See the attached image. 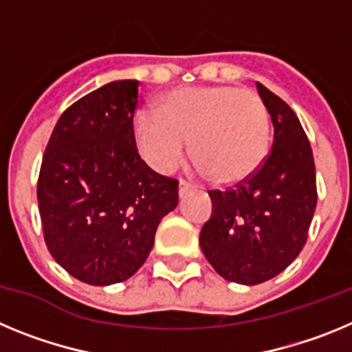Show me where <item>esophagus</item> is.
<instances>
[{
    "label": "esophagus",
    "mask_w": 352,
    "mask_h": 352,
    "mask_svg": "<svg viewBox=\"0 0 352 352\" xmlns=\"http://www.w3.org/2000/svg\"><path fill=\"white\" fill-rule=\"evenodd\" d=\"M192 190V185L190 183H186L185 179H179V185H178V194L179 197H183L185 194H188V192Z\"/></svg>",
    "instance_id": "esophagus-1"
}]
</instances>
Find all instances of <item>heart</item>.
I'll return each instance as SVG.
<instances>
[{"instance_id": "b5f03b06", "label": "heart", "mask_w": 352, "mask_h": 352, "mask_svg": "<svg viewBox=\"0 0 352 352\" xmlns=\"http://www.w3.org/2000/svg\"><path fill=\"white\" fill-rule=\"evenodd\" d=\"M270 113L256 91L227 84L186 86L160 100L158 113L139 111L133 138L149 166L169 173L186 153L217 183H239L256 174L270 149Z\"/></svg>"}]
</instances>
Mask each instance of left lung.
Segmentation results:
<instances>
[{
  "label": "left lung",
  "instance_id": "obj_1",
  "mask_svg": "<svg viewBox=\"0 0 352 352\" xmlns=\"http://www.w3.org/2000/svg\"><path fill=\"white\" fill-rule=\"evenodd\" d=\"M257 91L275 129L272 151L234 188L210 190L213 213L199 236L214 272L245 285L270 280L300 256L317 204L316 164L300 120L261 82Z\"/></svg>",
  "mask_w": 352,
  "mask_h": 352
}]
</instances>
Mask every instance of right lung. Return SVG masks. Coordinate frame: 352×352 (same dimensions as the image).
Listing matches in <instances>:
<instances>
[{
	"mask_svg": "<svg viewBox=\"0 0 352 352\" xmlns=\"http://www.w3.org/2000/svg\"><path fill=\"white\" fill-rule=\"evenodd\" d=\"M139 80H114L60 116L36 185L43 239L77 280L125 282L144 264L160 220L178 206V179L138 153Z\"/></svg>",
	"mask_w": 352,
	"mask_h": 352,
	"instance_id": "obj_1",
	"label": "right lung"
}]
</instances>
